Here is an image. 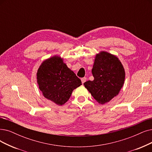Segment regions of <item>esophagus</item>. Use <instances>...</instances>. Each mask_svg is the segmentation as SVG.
Returning a JSON list of instances; mask_svg holds the SVG:
<instances>
[{"label": "esophagus", "mask_w": 152, "mask_h": 152, "mask_svg": "<svg viewBox=\"0 0 152 152\" xmlns=\"http://www.w3.org/2000/svg\"><path fill=\"white\" fill-rule=\"evenodd\" d=\"M86 80H87V78H86V77H83V78H81L82 83H84L85 82H86Z\"/></svg>", "instance_id": "esophagus-1"}]
</instances>
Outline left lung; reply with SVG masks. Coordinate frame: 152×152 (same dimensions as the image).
Wrapping results in <instances>:
<instances>
[{
    "instance_id": "1",
    "label": "left lung",
    "mask_w": 152,
    "mask_h": 152,
    "mask_svg": "<svg viewBox=\"0 0 152 152\" xmlns=\"http://www.w3.org/2000/svg\"><path fill=\"white\" fill-rule=\"evenodd\" d=\"M92 73L94 80L83 85L97 102L104 104L118 94L124 83L125 73L118 57L105 51L97 53Z\"/></svg>"
}]
</instances>
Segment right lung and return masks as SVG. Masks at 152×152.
Wrapping results in <instances>:
<instances>
[{"mask_svg": "<svg viewBox=\"0 0 152 152\" xmlns=\"http://www.w3.org/2000/svg\"><path fill=\"white\" fill-rule=\"evenodd\" d=\"M37 79L43 95L58 105L67 102L73 90L82 85L80 78L64 63L63 58L57 56L42 63Z\"/></svg>", "mask_w": 152, "mask_h": 152, "instance_id": "right-lung-1", "label": "right lung"}]
</instances>
